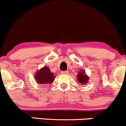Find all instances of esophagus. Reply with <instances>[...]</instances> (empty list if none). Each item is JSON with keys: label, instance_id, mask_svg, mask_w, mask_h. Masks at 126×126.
<instances>
[{"label": "esophagus", "instance_id": "obj_1", "mask_svg": "<svg viewBox=\"0 0 126 126\" xmlns=\"http://www.w3.org/2000/svg\"><path fill=\"white\" fill-rule=\"evenodd\" d=\"M61 73H62V74H69V72L68 71H62Z\"/></svg>", "mask_w": 126, "mask_h": 126}]
</instances>
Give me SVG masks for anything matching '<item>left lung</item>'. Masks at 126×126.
Here are the masks:
<instances>
[{
  "label": "left lung",
  "mask_w": 126,
  "mask_h": 126,
  "mask_svg": "<svg viewBox=\"0 0 126 126\" xmlns=\"http://www.w3.org/2000/svg\"><path fill=\"white\" fill-rule=\"evenodd\" d=\"M78 80L80 83H82V84H84L87 82L88 80V78L87 77V75L84 74V72H80L77 75Z\"/></svg>",
  "instance_id": "1"
}]
</instances>
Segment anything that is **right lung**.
I'll return each mask as SVG.
<instances>
[{"label":"right lung","mask_w":126,"mask_h":126,"mask_svg":"<svg viewBox=\"0 0 126 126\" xmlns=\"http://www.w3.org/2000/svg\"><path fill=\"white\" fill-rule=\"evenodd\" d=\"M35 79L39 84H51L54 80L55 76L53 73L51 72L48 67H44L37 72Z\"/></svg>","instance_id":"add662e5"}]
</instances>
